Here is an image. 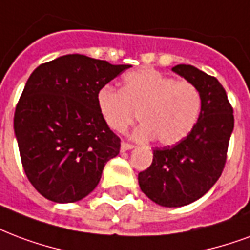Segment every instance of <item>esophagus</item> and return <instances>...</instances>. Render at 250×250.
Wrapping results in <instances>:
<instances>
[{"mask_svg": "<svg viewBox=\"0 0 250 250\" xmlns=\"http://www.w3.org/2000/svg\"><path fill=\"white\" fill-rule=\"evenodd\" d=\"M134 148V146L130 143H125V142H122V144H120V151H128V149H132Z\"/></svg>", "mask_w": 250, "mask_h": 250, "instance_id": "34e87169", "label": "esophagus"}]
</instances>
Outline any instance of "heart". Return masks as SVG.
Wrapping results in <instances>:
<instances>
[{"mask_svg": "<svg viewBox=\"0 0 250 250\" xmlns=\"http://www.w3.org/2000/svg\"><path fill=\"white\" fill-rule=\"evenodd\" d=\"M97 107L111 130L125 131L138 118L134 139L179 143L193 130L201 111L200 92L187 81H175L152 68L127 74L122 90L106 84L97 92Z\"/></svg>", "mask_w": 250, "mask_h": 250, "instance_id": "1", "label": "heart"}]
</instances>
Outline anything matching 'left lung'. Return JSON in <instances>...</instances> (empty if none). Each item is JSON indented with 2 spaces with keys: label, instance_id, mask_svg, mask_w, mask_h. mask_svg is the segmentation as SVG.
I'll list each match as a JSON object with an SVG mask.
<instances>
[{
  "label": "left lung",
  "instance_id": "8db88e82",
  "mask_svg": "<svg viewBox=\"0 0 250 250\" xmlns=\"http://www.w3.org/2000/svg\"><path fill=\"white\" fill-rule=\"evenodd\" d=\"M172 71L195 84L201 97L197 123L187 138L172 147L153 149V160L138 175L148 199L167 208L199 200L219 180L233 132V110L221 83L191 64H177Z\"/></svg>",
  "mask_w": 250,
  "mask_h": 250
}]
</instances>
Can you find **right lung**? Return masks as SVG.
<instances>
[{"label": "right lung", "instance_id": "add662e5", "mask_svg": "<svg viewBox=\"0 0 250 250\" xmlns=\"http://www.w3.org/2000/svg\"><path fill=\"white\" fill-rule=\"evenodd\" d=\"M131 64L67 54L31 73L14 114V134L29 182L54 203L90 195L120 139L102 119L99 88Z\"/></svg>", "mask_w": 250, "mask_h": 250}]
</instances>
